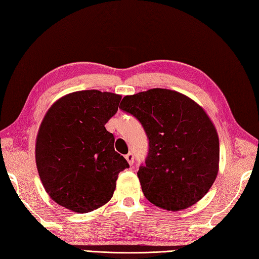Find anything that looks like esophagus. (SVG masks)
<instances>
[{
    "label": "esophagus",
    "mask_w": 259,
    "mask_h": 259,
    "mask_svg": "<svg viewBox=\"0 0 259 259\" xmlns=\"http://www.w3.org/2000/svg\"><path fill=\"white\" fill-rule=\"evenodd\" d=\"M125 159L128 161L129 165H133L134 164V154L133 153H129L125 155Z\"/></svg>",
    "instance_id": "obj_1"
}]
</instances>
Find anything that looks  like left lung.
I'll use <instances>...</instances> for the list:
<instances>
[{"label": "left lung", "instance_id": "8db88e82", "mask_svg": "<svg viewBox=\"0 0 259 259\" xmlns=\"http://www.w3.org/2000/svg\"><path fill=\"white\" fill-rule=\"evenodd\" d=\"M120 109L148 136L149 154L137 173L146 199L173 212L199 202L213 185L220 159L219 136L204 109L167 89L125 95Z\"/></svg>", "mask_w": 259, "mask_h": 259}]
</instances>
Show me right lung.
I'll return each instance as SVG.
<instances>
[{"mask_svg":"<svg viewBox=\"0 0 259 259\" xmlns=\"http://www.w3.org/2000/svg\"><path fill=\"white\" fill-rule=\"evenodd\" d=\"M120 100L111 92L77 91L46 112L35 138V165L44 189L57 204L88 213L112 197L119 173L129 167L104 126Z\"/></svg>","mask_w":259,"mask_h":259,"instance_id":"add662e5","label":"right lung"}]
</instances>
